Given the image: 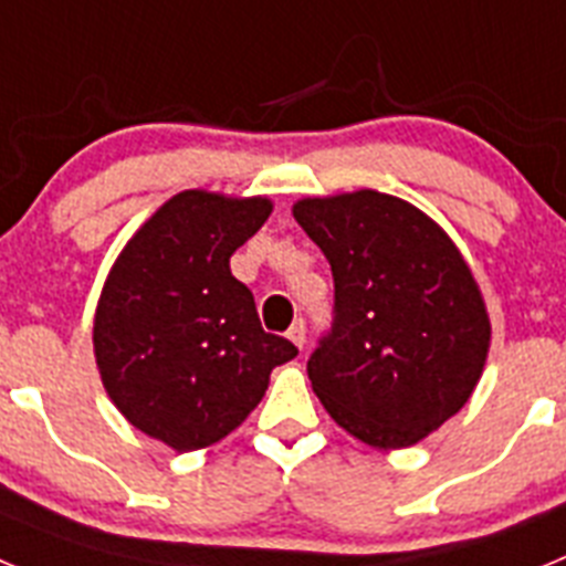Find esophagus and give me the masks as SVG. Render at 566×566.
<instances>
[{
  "label": "esophagus",
  "instance_id": "1",
  "mask_svg": "<svg viewBox=\"0 0 566 566\" xmlns=\"http://www.w3.org/2000/svg\"><path fill=\"white\" fill-rule=\"evenodd\" d=\"M289 339H292L297 348H306V323H303V319H294L292 328H289Z\"/></svg>",
  "mask_w": 566,
  "mask_h": 566
}]
</instances>
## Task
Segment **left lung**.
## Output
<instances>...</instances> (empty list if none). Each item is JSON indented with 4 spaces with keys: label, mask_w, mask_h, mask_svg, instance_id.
I'll return each instance as SVG.
<instances>
[{
    "label": "left lung",
    "mask_w": 566,
    "mask_h": 566,
    "mask_svg": "<svg viewBox=\"0 0 566 566\" xmlns=\"http://www.w3.org/2000/svg\"><path fill=\"white\" fill-rule=\"evenodd\" d=\"M292 214L334 274V328L306 365L314 394L377 451L422 442L488 363L490 317L468 260L431 214L377 189L300 198Z\"/></svg>",
    "instance_id": "obj_1"
}]
</instances>
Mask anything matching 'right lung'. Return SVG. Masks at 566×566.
<instances>
[{
	"label": "right lung",
	"mask_w": 566,
	"mask_h": 566,
	"mask_svg": "<svg viewBox=\"0 0 566 566\" xmlns=\"http://www.w3.org/2000/svg\"><path fill=\"white\" fill-rule=\"evenodd\" d=\"M269 214L266 195L184 189L138 227L104 280L93 317L104 391L129 424L178 453L229 437L272 368L297 357L260 328L252 292L229 269Z\"/></svg>",
	"instance_id": "1"
}]
</instances>
